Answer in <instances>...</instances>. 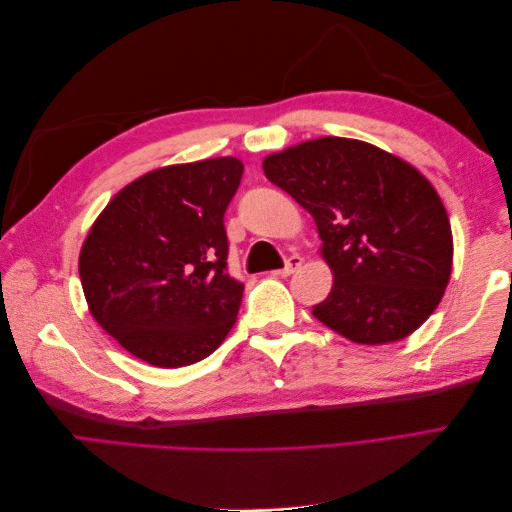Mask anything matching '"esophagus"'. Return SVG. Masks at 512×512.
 I'll list each match as a JSON object with an SVG mask.
<instances>
[{
  "instance_id": "1",
  "label": "esophagus",
  "mask_w": 512,
  "mask_h": 512,
  "mask_svg": "<svg viewBox=\"0 0 512 512\" xmlns=\"http://www.w3.org/2000/svg\"><path fill=\"white\" fill-rule=\"evenodd\" d=\"M301 265H303V258L301 256H290L288 260H286V265H284V269H280V271H275L277 275H292L294 271L297 269H301Z\"/></svg>"
}]
</instances>
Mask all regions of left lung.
<instances>
[{"label":"left lung","mask_w":512,"mask_h":512,"mask_svg":"<svg viewBox=\"0 0 512 512\" xmlns=\"http://www.w3.org/2000/svg\"><path fill=\"white\" fill-rule=\"evenodd\" d=\"M265 175L312 215L331 294L314 316L354 344L414 333L444 297L453 232L421 170L356 138L322 136L262 160Z\"/></svg>","instance_id":"obj_1"}]
</instances>
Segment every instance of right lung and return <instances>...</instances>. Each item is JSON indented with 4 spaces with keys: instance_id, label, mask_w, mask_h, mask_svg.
Returning <instances> with one entry per match:
<instances>
[{
    "instance_id": "right-lung-1",
    "label": "right lung",
    "mask_w": 512,
    "mask_h": 512,
    "mask_svg": "<svg viewBox=\"0 0 512 512\" xmlns=\"http://www.w3.org/2000/svg\"><path fill=\"white\" fill-rule=\"evenodd\" d=\"M241 175L230 156L149 170L91 224L79 256L89 314L136 359L185 367L230 333L243 284L226 273L224 211Z\"/></svg>"
}]
</instances>
